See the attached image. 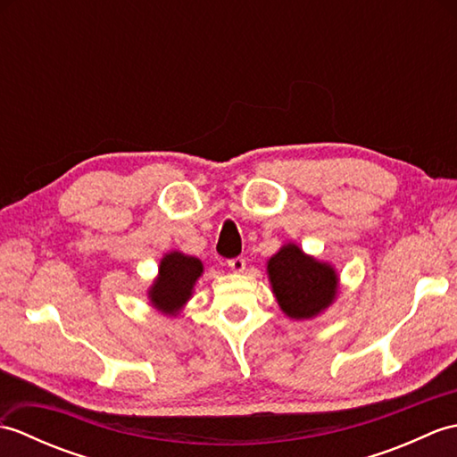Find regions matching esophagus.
<instances>
[{
  "mask_svg": "<svg viewBox=\"0 0 457 457\" xmlns=\"http://www.w3.org/2000/svg\"><path fill=\"white\" fill-rule=\"evenodd\" d=\"M228 267L234 270V273H241V270L245 269V259L244 257H234L228 261Z\"/></svg>",
  "mask_w": 457,
  "mask_h": 457,
  "instance_id": "34e87169",
  "label": "esophagus"
}]
</instances>
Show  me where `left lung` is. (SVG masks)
Returning a JSON list of instances; mask_svg holds the SVG:
<instances>
[{"label":"left lung","mask_w":457,"mask_h":457,"mask_svg":"<svg viewBox=\"0 0 457 457\" xmlns=\"http://www.w3.org/2000/svg\"><path fill=\"white\" fill-rule=\"evenodd\" d=\"M267 270L278 304L290 318H312L332 304L337 290L334 269L296 245H285L270 257Z\"/></svg>","instance_id":"left-lung-1"}]
</instances>
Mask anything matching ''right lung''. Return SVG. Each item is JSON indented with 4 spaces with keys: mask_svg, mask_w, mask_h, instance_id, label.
Listing matches in <instances>:
<instances>
[{
    "mask_svg": "<svg viewBox=\"0 0 457 457\" xmlns=\"http://www.w3.org/2000/svg\"><path fill=\"white\" fill-rule=\"evenodd\" d=\"M202 275V263L196 257L170 253L161 261L159 278L151 288V303L162 312L174 314L192 295V287Z\"/></svg>",
    "mask_w": 457,
    "mask_h": 457,
    "instance_id": "1",
    "label": "right lung"
}]
</instances>
